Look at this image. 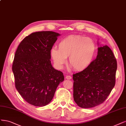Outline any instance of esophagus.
<instances>
[{"mask_svg":"<svg viewBox=\"0 0 126 126\" xmlns=\"http://www.w3.org/2000/svg\"><path fill=\"white\" fill-rule=\"evenodd\" d=\"M66 78L67 79H68V80H70V79H71V76L67 75V76H66Z\"/></svg>","mask_w":126,"mask_h":126,"instance_id":"obj_1","label":"esophagus"}]
</instances>
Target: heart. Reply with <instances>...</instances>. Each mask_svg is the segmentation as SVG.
I'll use <instances>...</instances> for the list:
<instances>
[{"label": "heart", "mask_w": 126, "mask_h": 126, "mask_svg": "<svg viewBox=\"0 0 126 126\" xmlns=\"http://www.w3.org/2000/svg\"><path fill=\"white\" fill-rule=\"evenodd\" d=\"M58 49L53 48L50 56L55 65L62 68L69 57L68 63L76 71L87 69L93 62L96 52V45L92 38L78 35L63 38L58 44Z\"/></svg>", "instance_id": "heart-1"}]
</instances>
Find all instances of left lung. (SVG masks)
<instances>
[{
  "label": "left lung",
  "instance_id": "obj_1",
  "mask_svg": "<svg viewBox=\"0 0 126 126\" xmlns=\"http://www.w3.org/2000/svg\"><path fill=\"white\" fill-rule=\"evenodd\" d=\"M117 63L107 45L98 48L97 56L85 70L73 75V98L77 104L92 108L105 101L115 85Z\"/></svg>",
  "mask_w": 126,
  "mask_h": 126
}]
</instances>
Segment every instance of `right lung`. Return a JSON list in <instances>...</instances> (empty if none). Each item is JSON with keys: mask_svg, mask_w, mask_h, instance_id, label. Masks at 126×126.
I'll use <instances>...</instances> for the list:
<instances>
[{"mask_svg": "<svg viewBox=\"0 0 126 126\" xmlns=\"http://www.w3.org/2000/svg\"><path fill=\"white\" fill-rule=\"evenodd\" d=\"M60 35L52 31L34 32L21 42L12 64L16 88L24 100L44 106L53 99L63 73L51 64L50 50Z\"/></svg>", "mask_w": 126, "mask_h": 126, "instance_id": "add662e5", "label": "right lung"}]
</instances>
